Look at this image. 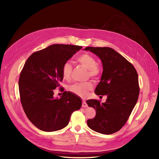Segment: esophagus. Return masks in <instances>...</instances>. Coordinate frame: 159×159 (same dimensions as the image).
<instances>
[{
	"instance_id": "1",
	"label": "esophagus",
	"mask_w": 159,
	"mask_h": 159,
	"mask_svg": "<svg viewBox=\"0 0 159 159\" xmlns=\"http://www.w3.org/2000/svg\"><path fill=\"white\" fill-rule=\"evenodd\" d=\"M82 107H83L84 108L88 107V105H87V103H86V102H85V101H84L83 103H82Z\"/></svg>"
}]
</instances>
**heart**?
<instances>
[{
    "label": "heart",
    "mask_w": 159,
    "mask_h": 159,
    "mask_svg": "<svg viewBox=\"0 0 159 159\" xmlns=\"http://www.w3.org/2000/svg\"><path fill=\"white\" fill-rule=\"evenodd\" d=\"M78 61L80 64L88 70V75L93 78H98L100 74V69L97 66V61L95 57L89 54H84L78 57ZM72 66L70 61H66L62 67L61 73L63 78L68 80L71 78ZM93 85L91 81L83 83H75L69 87L71 92L80 97H85L89 91L93 89Z\"/></svg>",
    "instance_id": "1"
}]
</instances>
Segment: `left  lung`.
Wrapping results in <instances>:
<instances>
[{
  "label": "left lung",
  "instance_id": "obj_1",
  "mask_svg": "<svg viewBox=\"0 0 159 159\" xmlns=\"http://www.w3.org/2000/svg\"><path fill=\"white\" fill-rule=\"evenodd\" d=\"M99 57L103 73L95 90L98 95H107L106 102L101 103L96 99L86 103L95 109L93 119H88V127L102 134H110L119 131L131 115L139 98L137 72L123 56L109 47H87Z\"/></svg>",
  "mask_w": 159,
  "mask_h": 159
}]
</instances>
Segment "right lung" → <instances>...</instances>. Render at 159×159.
Wrapping results in <instances>:
<instances>
[{
	"label": "right lung",
	"mask_w": 159,
	"mask_h": 159,
	"mask_svg": "<svg viewBox=\"0 0 159 159\" xmlns=\"http://www.w3.org/2000/svg\"><path fill=\"white\" fill-rule=\"evenodd\" d=\"M81 46L53 44L28 57L19 78L21 103L27 117L38 129L52 132L68 125L71 113L81 108V99L71 91L60 98L54 89L63 80L61 70Z\"/></svg>",
	"instance_id": "right-lung-1"
}]
</instances>
